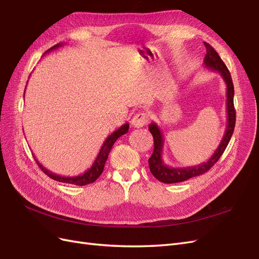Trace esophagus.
<instances>
[{"label":"esophagus","mask_w":259,"mask_h":259,"mask_svg":"<svg viewBox=\"0 0 259 259\" xmlns=\"http://www.w3.org/2000/svg\"><path fill=\"white\" fill-rule=\"evenodd\" d=\"M147 121H149V115L145 113H138L131 119V124L135 128H142Z\"/></svg>","instance_id":"1"}]
</instances>
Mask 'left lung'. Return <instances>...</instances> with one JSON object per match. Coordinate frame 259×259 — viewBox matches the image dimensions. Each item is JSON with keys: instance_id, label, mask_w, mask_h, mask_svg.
<instances>
[{"instance_id": "8db88e82", "label": "left lung", "mask_w": 259, "mask_h": 259, "mask_svg": "<svg viewBox=\"0 0 259 259\" xmlns=\"http://www.w3.org/2000/svg\"><path fill=\"white\" fill-rule=\"evenodd\" d=\"M204 46L206 48L207 53L204 58V66L213 71H218L220 76L223 77L226 87H227V127L225 135L221 140L220 144L213 152L211 156L207 159V161H204L202 164H198L196 166H190V167H182V168H176L166 165L164 160H162V147H164V137H162V132L158 127L157 123L152 122L149 125V130L153 136L154 139V152L152 156L149 159V166L152 175L164 183H177L186 181L190 178H193L196 176H201L205 174L207 170L216 164L221 155L225 152L228 143L230 142V139L234 131L235 125V109L233 105V98H234V89L233 82L230 72H229L227 66L221 60L217 52L210 47L208 43L204 42Z\"/></svg>"}]
</instances>
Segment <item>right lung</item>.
<instances>
[{
  "label": "right lung",
  "instance_id": "1",
  "mask_svg": "<svg viewBox=\"0 0 259 259\" xmlns=\"http://www.w3.org/2000/svg\"><path fill=\"white\" fill-rule=\"evenodd\" d=\"M62 46H63V43L56 44V46L52 47L50 50H48L46 52V54L50 53L51 51L61 48ZM24 97H25V93H24ZM128 130H129V123L127 122V123L122 124L121 127L118 128L116 131H114L112 135L108 136L106 138L105 141H104V143H103L101 150H100V153H99V155L97 156V158H95V160H94V162L92 164L91 168H89L87 171H84L83 174H81V175H78V176L64 177V176L53 174V172H51L49 169H47L46 167H43V165L40 164V162L38 161V159H35V160H36V162H38V165L41 168V170H43V172L47 174L50 177V178H52V179H54L56 181H60V182L75 184V186H87V184L93 183L102 175L103 169H104L105 162H106L107 157H108V154H109L110 150H112L114 143L117 141L118 138L127 134Z\"/></svg>",
  "mask_w": 259,
  "mask_h": 259
}]
</instances>
